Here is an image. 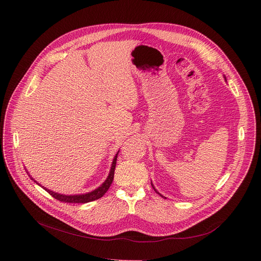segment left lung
I'll return each instance as SVG.
<instances>
[{"label": "left lung", "mask_w": 261, "mask_h": 261, "mask_svg": "<svg viewBox=\"0 0 261 261\" xmlns=\"http://www.w3.org/2000/svg\"><path fill=\"white\" fill-rule=\"evenodd\" d=\"M151 185H152V183H151ZM152 187H153V185H152ZM153 189H154V190H155V193H158V191H156V189H155V188H154V187H153ZM158 194H159V193H158ZM159 195H160V196H161V197H163V196H162V195H161V194H159Z\"/></svg>", "instance_id": "1"}]
</instances>
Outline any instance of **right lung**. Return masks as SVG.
<instances>
[{
  "instance_id": "add662e5",
  "label": "right lung",
  "mask_w": 261,
  "mask_h": 261,
  "mask_svg": "<svg viewBox=\"0 0 261 261\" xmlns=\"http://www.w3.org/2000/svg\"><path fill=\"white\" fill-rule=\"evenodd\" d=\"M117 154L118 152L116 153L114 160H113V163H112V167H111V170H110V173L107 177V180L105 181V183L99 186L97 189H95L94 191H92V193H89V194H86V195H74V196H64V195H60V194H57V193H54V191L51 190H47L46 188H44L47 193L55 199H57L58 201H61V202H66V203H88V202H91V201H95L97 200L99 198H101L107 191L109 189V187L111 186L112 182H113V179H114V170H115V166H116V160H117Z\"/></svg>"
}]
</instances>
